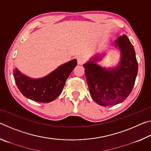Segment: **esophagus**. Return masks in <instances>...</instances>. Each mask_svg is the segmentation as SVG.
<instances>
[{"mask_svg":"<svg viewBox=\"0 0 151 151\" xmlns=\"http://www.w3.org/2000/svg\"><path fill=\"white\" fill-rule=\"evenodd\" d=\"M85 62V60H84L83 58L82 57H78L77 58V63H78V65H82Z\"/></svg>","mask_w":151,"mask_h":151,"instance_id":"esophagus-1","label":"esophagus"}]
</instances>
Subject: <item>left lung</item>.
<instances>
[{
	"label": "left lung",
	"mask_w": 151,
	"mask_h": 151,
	"mask_svg": "<svg viewBox=\"0 0 151 151\" xmlns=\"http://www.w3.org/2000/svg\"><path fill=\"white\" fill-rule=\"evenodd\" d=\"M114 47L121 55L118 65L114 67H103L97 64L105 53L96 55L83 65L92 98L103 106L124 101L133 88L138 73L136 54L127 36H120Z\"/></svg>",
	"instance_id": "8db88e82"
}]
</instances>
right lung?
Masks as SVG:
<instances>
[{"instance_id":"right-lung-1","label":"right lung","mask_w":151,"mask_h":151,"mask_svg":"<svg viewBox=\"0 0 151 151\" xmlns=\"http://www.w3.org/2000/svg\"><path fill=\"white\" fill-rule=\"evenodd\" d=\"M77 65L76 59L61 65L42 78H32L22 74L17 68L13 71L15 83L23 95L39 103H50L59 96L65 82Z\"/></svg>"}]
</instances>
